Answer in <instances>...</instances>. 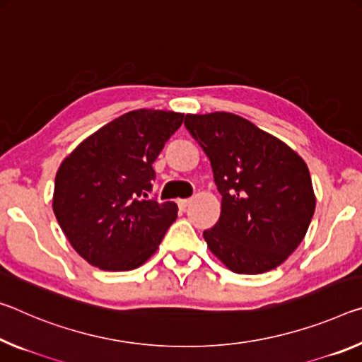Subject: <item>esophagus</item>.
<instances>
[{"label":"esophagus","mask_w":362,"mask_h":362,"mask_svg":"<svg viewBox=\"0 0 362 362\" xmlns=\"http://www.w3.org/2000/svg\"><path fill=\"white\" fill-rule=\"evenodd\" d=\"M191 202H192L191 199H180V200H177V205H180V209H181L182 211H185Z\"/></svg>","instance_id":"34e87169"}]
</instances>
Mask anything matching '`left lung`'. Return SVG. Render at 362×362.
Masks as SVG:
<instances>
[{"label": "left lung", "instance_id": "obj_1", "mask_svg": "<svg viewBox=\"0 0 362 362\" xmlns=\"http://www.w3.org/2000/svg\"><path fill=\"white\" fill-rule=\"evenodd\" d=\"M210 158L221 215L204 230L210 252L237 274L282 264L305 239L316 195L305 160L276 136L229 112L187 114Z\"/></svg>", "mask_w": 362, "mask_h": 362}]
</instances>
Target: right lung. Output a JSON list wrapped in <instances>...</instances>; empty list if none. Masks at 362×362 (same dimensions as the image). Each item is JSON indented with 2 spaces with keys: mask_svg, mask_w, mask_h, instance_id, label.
<instances>
[{
  "mask_svg": "<svg viewBox=\"0 0 362 362\" xmlns=\"http://www.w3.org/2000/svg\"><path fill=\"white\" fill-rule=\"evenodd\" d=\"M185 114L139 109L88 136L57 170L52 210L70 245L104 271H132L157 252L177 216L149 199L152 163Z\"/></svg>",
  "mask_w": 362,
  "mask_h": 362,
  "instance_id": "1",
  "label": "right lung"
}]
</instances>
